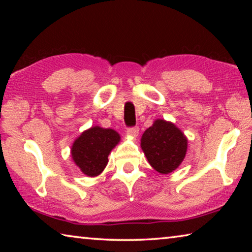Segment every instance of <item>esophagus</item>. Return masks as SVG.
I'll list each match as a JSON object with an SVG mask.
<instances>
[{
  "label": "esophagus",
  "mask_w": 252,
  "mask_h": 252,
  "mask_svg": "<svg viewBox=\"0 0 252 252\" xmlns=\"http://www.w3.org/2000/svg\"><path fill=\"white\" fill-rule=\"evenodd\" d=\"M127 136H130L132 139H135L136 136L139 135V129L138 127H130V129L126 130Z\"/></svg>",
  "instance_id": "obj_1"
}]
</instances>
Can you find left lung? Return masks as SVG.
Wrapping results in <instances>:
<instances>
[{
	"label": "left lung",
	"mask_w": 252,
	"mask_h": 252,
	"mask_svg": "<svg viewBox=\"0 0 252 252\" xmlns=\"http://www.w3.org/2000/svg\"><path fill=\"white\" fill-rule=\"evenodd\" d=\"M141 149L157 172L169 174L186 158L188 139L174 123L157 119L142 134Z\"/></svg>",
	"instance_id": "1"
}]
</instances>
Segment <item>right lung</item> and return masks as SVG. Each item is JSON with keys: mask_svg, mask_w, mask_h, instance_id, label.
I'll return each mask as SVG.
<instances>
[{"mask_svg": "<svg viewBox=\"0 0 252 252\" xmlns=\"http://www.w3.org/2000/svg\"><path fill=\"white\" fill-rule=\"evenodd\" d=\"M120 140L116 130L91 126L74 140L71 147L72 160L87 177H97L106 167L109 155Z\"/></svg>", "mask_w": 252, "mask_h": 252, "instance_id": "1", "label": "right lung"}]
</instances>
